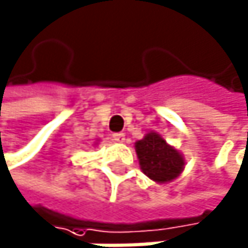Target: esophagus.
Here are the masks:
<instances>
[{
    "mask_svg": "<svg viewBox=\"0 0 248 248\" xmlns=\"http://www.w3.org/2000/svg\"><path fill=\"white\" fill-rule=\"evenodd\" d=\"M113 141H116V142H123V141H125V134H122V132L113 134Z\"/></svg>",
    "mask_w": 248,
    "mask_h": 248,
    "instance_id": "esophagus-1",
    "label": "esophagus"
}]
</instances>
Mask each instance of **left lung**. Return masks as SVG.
<instances>
[{"instance_id":"obj_1","label":"left lung","mask_w":248,"mask_h":248,"mask_svg":"<svg viewBox=\"0 0 248 248\" xmlns=\"http://www.w3.org/2000/svg\"><path fill=\"white\" fill-rule=\"evenodd\" d=\"M140 168L155 184H168L176 179L185 168V157L155 131L135 142Z\"/></svg>"}]
</instances>
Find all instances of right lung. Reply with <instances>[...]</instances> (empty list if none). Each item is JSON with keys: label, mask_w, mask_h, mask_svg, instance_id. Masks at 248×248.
I'll return each mask as SVG.
<instances>
[{"label": "right lung", "mask_w": 248, "mask_h": 248, "mask_svg": "<svg viewBox=\"0 0 248 248\" xmlns=\"http://www.w3.org/2000/svg\"><path fill=\"white\" fill-rule=\"evenodd\" d=\"M94 145H97V142H95V144H94Z\"/></svg>", "instance_id": "1"}]
</instances>
